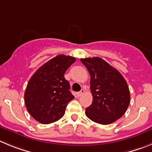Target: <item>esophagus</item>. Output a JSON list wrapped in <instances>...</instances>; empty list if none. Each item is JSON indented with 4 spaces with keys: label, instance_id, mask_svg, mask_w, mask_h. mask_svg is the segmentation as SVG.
<instances>
[{
    "label": "esophagus",
    "instance_id": "1",
    "mask_svg": "<svg viewBox=\"0 0 152 152\" xmlns=\"http://www.w3.org/2000/svg\"><path fill=\"white\" fill-rule=\"evenodd\" d=\"M84 93H85V90L84 89H82L81 91L76 93V95H77L78 97H80V96H82V95H83V94H84Z\"/></svg>",
    "mask_w": 152,
    "mask_h": 152
}]
</instances>
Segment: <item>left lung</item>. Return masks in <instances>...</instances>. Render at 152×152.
I'll use <instances>...</instances> for the list:
<instances>
[{
  "label": "left lung",
  "instance_id": "1",
  "mask_svg": "<svg viewBox=\"0 0 152 152\" xmlns=\"http://www.w3.org/2000/svg\"><path fill=\"white\" fill-rule=\"evenodd\" d=\"M90 73L92 103L86 109L91 120L107 125L115 122L126 111L130 94L124 76L117 69L100 57L82 58Z\"/></svg>",
  "mask_w": 152,
  "mask_h": 152
}]
</instances>
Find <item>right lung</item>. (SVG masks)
Returning <instances> with one entry per match:
<instances>
[{"instance_id":"obj_1","label":"right lung","mask_w":152,"mask_h":152,"mask_svg":"<svg viewBox=\"0 0 152 152\" xmlns=\"http://www.w3.org/2000/svg\"><path fill=\"white\" fill-rule=\"evenodd\" d=\"M75 61L73 57L57 55L37 69L29 79L24 95L25 104L38 122L48 124L64 115L68 103L74 98L64 73Z\"/></svg>"}]
</instances>
